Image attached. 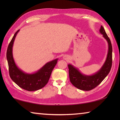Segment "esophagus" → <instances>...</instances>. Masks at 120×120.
<instances>
[{
	"mask_svg": "<svg viewBox=\"0 0 120 120\" xmlns=\"http://www.w3.org/2000/svg\"><path fill=\"white\" fill-rule=\"evenodd\" d=\"M64 60H67V59H68L67 56H64Z\"/></svg>",
	"mask_w": 120,
	"mask_h": 120,
	"instance_id": "34e87169",
	"label": "esophagus"
}]
</instances>
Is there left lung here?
Here are the masks:
<instances>
[{"label":"left lung","mask_w":120,"mask_h":120,"mask_svg":"<svg viewBox=\"0 0 120 120\" xmlns=\"http://www.w3.org/2000/svg\"><path fill=\"white\" fill-rule=\"evenodd\" d=\"M99 32L107 41L109 45L108 53L106 60L98 71L92 75H85L81 73L78 69L72 64L68 65L70 81L76 88L82 90H90L97 87L104 79L110 71L112 64V46L108 36L102 26Z\"/></svg>","instance_id":"obj_1"}]
</instances>
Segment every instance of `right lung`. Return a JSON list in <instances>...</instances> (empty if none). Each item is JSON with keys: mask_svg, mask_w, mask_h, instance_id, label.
Instances as JSON below:
<instances>
[{"mask_svg": "<svg viewBox=\"0 0 120 120\" xmlns=\"http://www.w3.org/2000/svg\"><path fill=\"white\" fill-rule=\"evenodd\" d=\"M16 32L10 42L7 50V60L9 67V76L18 86L27 91H35L43 88L47 84L53 69L57 64L58 59L47 62L38 71L27 74L16 66L13 56V46L16 35Z\"/></svg>", "mask_w": 120, "mask_h": 120, "instance_id": "obj_1", "label": "right lung"}]
</instances>
